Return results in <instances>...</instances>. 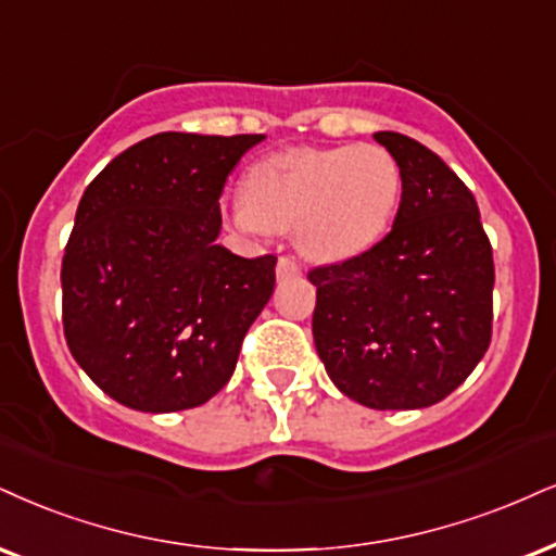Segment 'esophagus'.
Listing matches in <instances>:
<instances>
[{"instance_id": "34e87169", "label": "esophagus", "mask_w": 556, "mask_h": 556, "mask_svg": "<svg viewBox=\"0 0 556 556\" xmlns=\"http://www.w3.org/2000/svg\"><path fill=\"white\" fill-rule=\"evenodd\" d=\"M301 273V265L296 263L293 257H278V265H276V276L278 280H289V278H296Z\"/></svg>"}]
</instances>
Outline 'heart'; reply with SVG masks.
Instances as JSON below:
<instances>
[{"instance_id": "1", "label": "heart", "mask_w": 556, "mask_h": 556, "mask_svg": "<svg viewBox=\"0 0 556 556\" xmlns=\"http://www.w3.org/2000/svg\"><path fill=\"white\" fill-rule=\"evenodd\" d=\"M400 195L402 169L379 143L299 147L247 169L231 222L250 235L293 229L306 257L342 263L387 235Z\"/></svg>"}]
</instances>
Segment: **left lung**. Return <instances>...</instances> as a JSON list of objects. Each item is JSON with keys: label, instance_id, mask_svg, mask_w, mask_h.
<instances>
[{"label": "left lung", "instance_id": "left-lung-1", "mask_svg": "<svg viewBox=\"0 0 556 556\" xmlns=\"http://www.w3.org/2000/svg\"><path fill=\"white\" fill-rule=\"evenodd\" d=\"M374 139L402 169L394 226L379 244L314 267L312 332L342 394L371 409L441 402L475 371L492 338V247L471 190L420 141Z\"/></svg>", "mask_w": 556, "mask_h": 556}]
</instances>
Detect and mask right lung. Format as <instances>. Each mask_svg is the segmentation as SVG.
I'll use <instances>...</instances> for the list:
<instances>
[{"instance_id": "add662e5", "label": "right lung", "mask_w": 556, "mask_h": 556, "mask_svg": "<svg viewBox=\"0 0 556 556\" xmlns=\"http://www.w3.org/2000/svg\"><path fill=\"white\" fill-rule=\"evenodd\" d=\"M265 136L156 134L81 195L64 263V334L108 396L141 413L208 402L276 286V257L216 244L224 182Z\"/></svg>"}]
</instances>
